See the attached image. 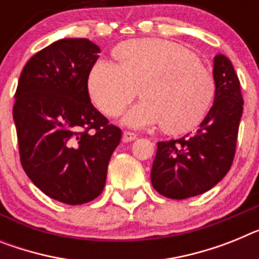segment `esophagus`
<instances>
[{
    "instance_id": "34e87169",
    "label": "esophagus",
    "mask_w": 259,
    "mask_h": 259,
    "mask_svg": "<svg viewBox=\"0 0 259 259\" xmlns=\"http://www.w3.org/2000/svg\"><path fill=\"white\" fill-rule=\"evenodd\" d=\"M135 139H138V135L135 134V132L131 131H124L123 132V140L124 141H132Z\"/></svg>"
}]
</instances>
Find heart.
I'll return each instance as SVG.
<instances>
[{
  "instance_id": "b5f03b06",
  "label": "heart",
  "mask_w": 259,
  "mask_h": 259,
  "mask_svg": "<svg viewBox=\"0 0 259 259\" xmlns=\"http://www.w3.org/2000/svg\"><path fill=\"white\" fill-rule=\"evenodd\" d=\"M115 65L99 61L88 76V92L99 111L116 118L128 112L132 127L154 125L167 135L193 131L208 114L216 94L215 78L183 46L163 39H135L112 50Z\"/></svg>"
}]
</instances>
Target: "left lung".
I'll use <instances>...</instances> for the list:
<instances>
[{
    "mask_svg": "<svg viewBox=\"0 0 259 259\" xmlns=\"http://www.w3.org/2000/svg\"><path fill=\"white\" fill-rule=\"evenodd\" d=\"M213 106L195 134L157 143L151 171L154 190L170 199L199 195L218 185L232 166L244 99L240 79L224 55L213 59Z\"/></svg>",
    "mask_w": 259,
    "mask_h": 259,
    "instance_id": "left-lung-1",
    "label": "left lung"
}]
</instances>
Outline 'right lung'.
Returning <instances> with one entry per match:
<instances>
[{
    "label": "right lung",
    "instance_id": "1",
    "mask_svg": "<svg viewBox=\"0 0 259 259\" xmlns=\"http://www.w3.org/2000/svg\"><path fill=\"white\" fill-rule=\"evenodd\" d=\"M99 47L61 39L31 57L13 107L19 157L37 189L65 204H83L103 191L121 130L90 102L88 76Z\"/></svg>",
    "mask_w": 259,
    "mask_h": 259
}]
</instances>
